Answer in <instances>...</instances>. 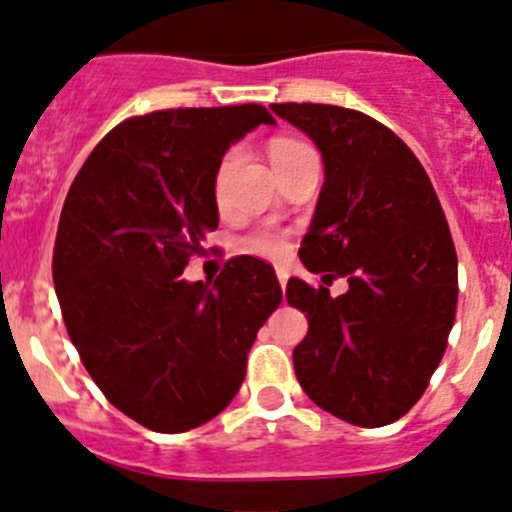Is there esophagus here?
<instances>
[{
	"mask_svg": "<svg viewBox=\"0 0 512 512\" xmlns=\"http://www.w3.org/2000/svg\"><path fill=\"white\" fill-rule=\"evenodd\" d=\"M288 278H290L288 267H278V283H280V288H285V285H288Z\"/></svg>",
	"mask_w": 512,
	"mask_h": 512,
	"instance_id": "1",
	"label": "esophagus"
}]
</instances>
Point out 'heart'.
<instances>
[{
  "instance_id": "b5f03b06",
  "label": "heart",
  "mask_w": 512,
  "mask_h": 512,
  "mask_svg": "<svg viewBox=\"0 0 512 512\" xmlns=\"http://www.w3.org/2000/svg\"><path fill=\"white\" fill-rule=\"evenodd\" d=\"M303 155H316L306 142L301 140H290V137H278L270 145V158H273V165H283V163H293V160L303 158ZM234 158L237 155L229 153L227 158L222 160L219 165V173H216V193L222 196L224 191V181H227L229 170H232ZM245 250L252 252V255H262V257H280L285 255L288 250V239H285L283 232H275V229H262V232H255L252 237L245 239Z\"/></svg>"
}]
</instances>
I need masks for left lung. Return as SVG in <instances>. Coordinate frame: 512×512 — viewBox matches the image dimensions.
Segmentation results:
<instances>
[{"mask_svg": "<svg viewBox=\"0 0 512 512\" xmlns=\"http://www.w3.org/2000/svg\"><path fill=\"white\" fill-rule=\"evenodd\" d=\"M319 147L324 186L301 242L308 273L349 283L331 296L290 278L308 334L293 349L301 388L362 428L411 411L444 357L457 313V250L426 170L385 124L331 104H270Z\"/></svg>", "mask_w": 512, "mask_h": 512, "instance_id": "obj_1", "label": "left lung"}]
</instances>
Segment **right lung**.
I'll use <instances>...</instances> for the list:
<instances>
[{
  "label": "right lung",
  "mask_w": 512,
  "mask_h": 512,
  "mask_svg": "<svg viewBox=\"0 0 512 512\" xmlns=\"http://www.w3.org/2000/svg\"><path fill=\"white\" fill-rule=\"evenodd\" d=\"M260 124H275L260 104L127 119L94 147L63 204L53 283L68 336L109 403L158 434L232 403L283 298L273 267L250 255L229 260L214 285L183 280L219 227L224 153Z\"/></svg>",
  "instance_id": "1"
}]
</instances>
